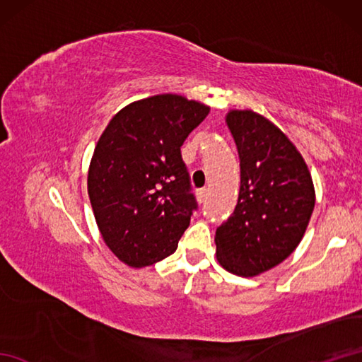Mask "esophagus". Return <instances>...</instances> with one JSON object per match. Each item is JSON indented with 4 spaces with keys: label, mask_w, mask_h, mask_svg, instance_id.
<instances>
[{
    "label": "esophagus",
    "mask_w": 362,
    "mask_h": 362,
    "mask_svg": "<svg viewBox=\"0 0 362 362\" xmlns=\"http://www.w3.org/2000/svg\"><path fill=\"white\" fill-rule=\"evenodd\" d=\"M196 196H197V201H199V204H204V202H206V197H209V189H206V188L197 189Z\"/></svg>",
    "instance_id": "obj_1"
}]
</instances>
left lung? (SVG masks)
<instances>
[{
  "label": "left lung",
  "mask_w": 362,
  "mask_h": 362,
  "mask_svg": "<svg viewBox=\"0 0 362 362\" xmlns=\"http://www.w3.org/2000/svg\"><path fill=\"white\" fill-rule=\"evenodd\" d=\"M241 187L235 211L216 228V258L226 271L255 276L296 250L316 204L305 160L288 136L261 115L232 110Z\"/></svg>",
  "instance_id": "1"
}]
</instances>
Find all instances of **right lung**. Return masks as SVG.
<instances>
[{"instance_id":"add662e5","label":"right lung","mask_w":362,"mask_h":362,"mask_svg":"<svg viewBox=\"0 0 362 362\" xmlns=\"http://www.w3.org/2000/svg\"><path fill=\"white\" fill-rule=\"evenodd\" d=\"M210 107L179 95L129 104L105 127L88 169L103 240L130 267L175 252L197 210L180 148Z\"/></svg>"}]
</instances>
